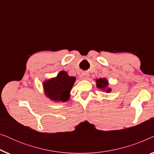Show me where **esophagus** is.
<instances>
[{"instance_id":"34e87169","label":"esophagus","mask_w":154,"mask_h":154,"mask_svg":"<svg viewBox=\"0 0 154 154\" xmlns=\"http://www.w3.org/2000/svg\"><path fill=\"white\" fill-rule=\"evenodd\" d=\"M88 78H89V73H85V72L81 73V79L82 80H87V79H88Z\"/></svg>"}]
</instances>
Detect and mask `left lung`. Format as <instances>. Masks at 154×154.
<instances>
[{
    "label": "left lung",
    "mask_w": 154,
    "mask_h": 154,
    "mask_svg": "<svg viewBox=\"0 0 154 154\" xmlns=\"http://www.w3.org/2000/svg\"><path fill=\"white\" fill-rule=\"evenodd\" d=\"M96 81V86L99 89L102 90L103 92H106V93H109L111 92V88L109 87V81L106 79H95Z\"/></svg>",
    "instance_id": "8db88e82"
}]
</instances>
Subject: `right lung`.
Instances as JSON below:
<instances>
[{"instance_id":"obj_1","label":"right lung","mask_w":154,"mask_h":154,"mask_svg":"<svg viewBox=\"0 0 154 154\" xmlns=\"http://www.w3.org/2000/svg\"><path fill=\"white\" fill-rule=\"evenodd\" d=\"M75 82L74 76H70L64 71H61L57 76L45 80L43 88L45 95L54 102H65L70 99V92Z\"/></svg>"}]
</instances>
